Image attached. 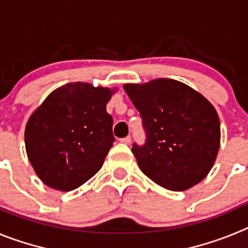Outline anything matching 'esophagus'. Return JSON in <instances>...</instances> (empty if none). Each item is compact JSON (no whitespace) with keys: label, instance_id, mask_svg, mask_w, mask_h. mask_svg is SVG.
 Listing matches in <instances>:
<instances>
[{"label":"esophagus","instance_id":"34e87169","mask_svg":"<svg viewBox=\"0 0 248 248\" xmlns=\"http://www.w3.org/2000/svg\"><path fill=\"white\" fill-rule=\"evenodd\" d=\"M120 143L123 144H130L131 143V138L130 137H125V138H123V139H120Z\"/></svg>","mask_w":248,"mask_h":248}]
</instances>
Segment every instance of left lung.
<instances>
[{"label":"left lung","mask_w":248,"mask_h":248,"mask_svg":"<svg viewBox=\"0 0 248 248\" xmlns=\"http://www.w3.org/2000/svg\"><path fill=\"white\" fill-rule=\"evenodd\" d=\"M124 89L145 129V144L131 149L140 170L171 191H185L202 181L220 149V119L214 105L189 85L168 78L128 83Z\"/></svg>","instance_id":"obj_1"}]
</instances>
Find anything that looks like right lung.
Segmentation results:
<instances>
[{"label":"right lung","instance_id":"1","mask_svg":"<svg viewBox=\"0 0 248 248\" xmlns=\"http://www.w3.org/2000/svg\"><path fill=\"white\" fill-rule=\"evenodd\" d=\"M117 88L83 82L54 89L26 125L27 156L43 184L71 191L97 174L113 146L107 103Z\"/></svg>","mask_w":248,"mask_h":248}]
</instances>
